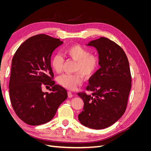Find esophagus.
<instances>
[{"label":"esophagus","mask_w":151,"mask_h":151,"mask_svg":"<svg viewBox=\"0 0 151 151\" xmlns=\"http://www.w3.org/2000/svg\"><path fill=\"white\" fill-rule=\"evenodd\" d=\"M67 94H68V98H72L73 96V94H72V92H70V91H68Z\"/></svg>","instance_id":"34e87169"}]
</instances>
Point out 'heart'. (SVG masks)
Returning <instances> with one entry per match:
<instances>
[{
    "mask_svg": "<svg viewBox=\"0 0 151 151\" xmlns=\"http://www.w3.org/2000/svg\"><path fill=\"white\" fill-rule=\"evenodd\" d=\"M64 54L77 62L74 74H64L58 77V83L63 88L74 90L86 78L93 77L98 71L99 66V58L94 54H90L88 49L79 45H74L64 50ZM64 60L60 55H55L52 58L51 65L54 71L60 73L63 68Z\"/></svg>",
    "mask_w": 151,
    "mask_h": 151,
    "instance_id": "obj_1",
    "label": "heart"
}]
</instances>
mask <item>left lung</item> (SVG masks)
<instances>
[{"label": "left lung", "mask_w": 151, "mask_h": 151, "mask_svg": "<svg viewBox=\"0 0 151 151\" xmlns=\"http://www.w3.org/2000/svg\"><path fill=\"white\" fill-rule=\"evenodd\" d=\"M87 45L98 50L101 68L90 77L86 87L92 94H77L84 101L78 118L90 129H103L114 124L126 110L132 86L129 62L123 50L107 38L93 40Z\"/></svg>", "instance_id": "obj_1"}]
</instances>
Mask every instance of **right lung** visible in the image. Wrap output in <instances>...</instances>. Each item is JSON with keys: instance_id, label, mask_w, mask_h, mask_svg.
Segmentation results:
<instances>
[{"instance_id": "right-lung-1", "label": "right lung", "mask_w": 151, "mask_h": 151, "mask_svg": "<svg viewBox=\"0 0 151 151\" xmlns=\"http://www.w3.org/2000/svg\"><path fill=\"white\" fill-rule=\"evenodd\" d=\"M63 42L45 34L32 36L18 48L12 60L9 96L17 116L30 125L51 120L59 106L67 98V92L55 84L51 67L53 52ZM52 88L44 93L42 87Z\"/></svg>"}]
</instances>
